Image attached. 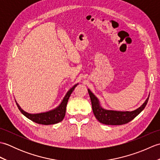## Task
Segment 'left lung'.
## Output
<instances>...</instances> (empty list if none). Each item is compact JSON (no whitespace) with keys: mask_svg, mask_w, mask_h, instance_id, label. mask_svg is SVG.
<instances>
[{"mask_svg":"<svg viewBox=\"0 0 160 160\" xmlns=\"http://www.w3.org/2000/svg\"><path fill=\"white\" fill-rule=\"evenodd\" d=\"M88 92L91 98L95 117L101 123L107 125H122L131 122L144 110L149 98L148 97L144 103L136 110L132 111H116L104 109L100 105L98 98L89 89H88Z\"/></svg>","mask_w":160,"mask_h":160,"instance_id":"obj_1","label":"left lung"}]
</instances>
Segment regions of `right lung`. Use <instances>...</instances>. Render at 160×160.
Listing matches in <instances>:
<instances>
[{
  "mask_svg": "<svg viewBox=\"0 0 160 160\" xmlns=\"http://www.w3.org/2000/svg\"><path fill=\"white\" fill-rule=\"evenodd\" d=\"M78 85V84H75V85L71 88V89L67 93L65 96L63 98L62 102L60 103L58 107H56L54 109L49 111L48 112H45V113H37V114H31L28 113L27 112L24 111L20 107L18 103L16 102L17 107H18L20 111L25 115V117L28 118L29 120L36 122L40 124L43 125H49V124H57L58 122L62 121L64 116H65L66 113V107L67 104L69 100V98L71 96V93L73 92L75 88Z\"/></svg>",
  "mask_w": 160,
  "mask_h": 160,
  "instance_id": "obj_1",
  "label": "right lung"
}]
</instances>
